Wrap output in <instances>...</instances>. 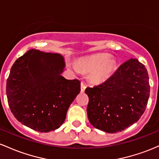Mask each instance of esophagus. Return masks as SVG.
<instances>
[{
    "label": "esophagus",
    "instance_id": "34e87169",
    "mask_svg": "<svg viewBox=\"0 0 159 159\" xmlns=\"http://www.w3.org/2000/svg\"><path fill=\"white\" fill-rule=\"evenodd\" d=\"M86 88V85L84 83H81V89H80V90H81V92L83 93V92H85V89Z\"/></svg>",
    "mask_w": 159,
    "mask_h": 159
}]
</instances>
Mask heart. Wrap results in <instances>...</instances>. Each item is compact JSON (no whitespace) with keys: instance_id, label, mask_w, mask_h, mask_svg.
Segmentation results:
<instances>
[{"instance_id":"obj_1","label":"heart","mask_w":159,"mask_h":159,"mask_svg":"<svg viewBox=\"0 0 159 159\" xmlns=\"http://www.w3.org/2000/svg\"><path fill=\"white\" fill-rule=\"evenodd\" d=\"M77 65L85 72H90L91 80L98 83L110 79L116 67L115 61L105 53H97L81 58L78 61Z\"/></svg>"}]
</instances>
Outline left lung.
<instances>
[{
  "label": "left lung",
  "mask_w": 159,
  "mask_h": 159,
  "mask_svg": "<svg viewBox=\"0 0 159 159\" xmlns=\"http://www.w3.org/2000/svg\"><path fill=\"white\" fill-rule=\"evenodd\" d=\"M149 76L136 58L123 63L103 84L85 89L87 115L93 127L107 133L123 131L137 122L149 97Z\"/></svg>",
  "instance_id": "left-lung-1"
}]
</instances>
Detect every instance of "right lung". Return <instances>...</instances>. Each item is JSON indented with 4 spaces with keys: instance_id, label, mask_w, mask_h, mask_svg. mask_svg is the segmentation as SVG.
Here are the masks:
<instances>
[{
    "instance_id": "1",
    "label": "right lung",
    "mask_w": 159,
    "mask_h": 159,
    "mask_svg": "<svg viewBox=\"0 0 159 159\" xmlns=\"http://www.w3.org/2000/svg\"><path fill=\"white\" fill-rule=\"evenodd\" d=\"M65 67L61 55L35 49L16 61L6 91L10 110L19 122L40 132L55 131L63 124L80 92V81L61 76Z\"/></svg>"
}]
</instances>
